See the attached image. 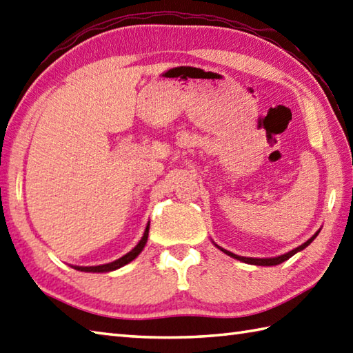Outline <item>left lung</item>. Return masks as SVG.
Segmentation results:
<instances>
[{"mask_svg":"<svg viewBox=\"0 0 353 353\" xmlns=\"http://www.w3.org/2000/svg\"><path fill=\"white\" fill-rule=\"evenodd\" d=\"M320 234V229L316 232V234H314L308 241H305L302 245H299V247H296V249H292V250H290L288 253H283V254H281V256H274V258H247V256H238V254H235V253H232V252H229V250H226V249H223V247H220V245H216L214 241V244H215V247L216 249H220L223 253H226L228 256H230V258H234V259H238V261H241V262H245V264H252V265H262V267H270V265H277V264H282L283 261H287V259H290L292 254H296L297 252H301V250H303V249H306V247H308L314 239H316V236Z\"/></svg>","mask_w":353,"mask_h":353,"instance_id":"left-lung-1","label":"left lung"}]
</instances>
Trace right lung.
I'll return each instance as SVG.
<instances>
[{
  "mask_svg": "<svg viewBox=\"0 0 353 353\" xmlns=\"http://www.w3.org/2000/svg\"><path fill=\"white\" fill-rule=\"evenodd\" d=\"M148 230H150V221L147 223L144 235H142V238L139 239V243L134 245L129 253H125L124 256H121L119 259H115L114 262H109V264H103V265H94V267L72 265V268L79 270V272H86V273H109V272H114V270L121 268V267L129 264V262H132L142 252V249H144L147 244V239H148Z\"/></svg>",
  "mask_w": 353,
  "mask_h": 353,
  "instance_id": "right-lung-1",
  "label": "right lung"
}]
</instances>
